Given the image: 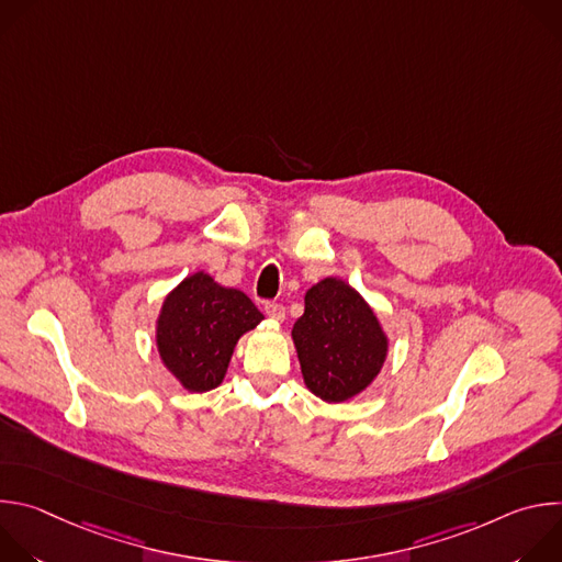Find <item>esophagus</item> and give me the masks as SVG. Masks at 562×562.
Masks as SVG:
<instances>
[{"mask_svg":"<svg viewBox=\"0 0 562 562\" xmlns=\"http://www.w3.org/2000/svg\"><path fill=\"white\" fill-rule=\"evenodd\" d=\"M265 313L269 317H273L276 323H282V319H284V306L280 302H265Z\"/></svg>","mask_w":562,"mask_h":562,"instance_id":"34e87169","label":"esophagus"}]
</instances>
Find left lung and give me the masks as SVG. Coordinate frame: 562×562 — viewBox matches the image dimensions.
Listing matches in <instances>:
<instances>
[{
  "label": "left lung",
  "mask_w": 562,
  "mask_h": 562,
  "mask_svg": "<svg viewBox=\"0 0 562 562\" xmlns=\"http://www.w3.org/2000/svg\"><path fill=\"white\" fill-rule=\"evenodd\" d=\"M293 342L306 386L327 403H342L371 384L386 338L371 306L347 282L327 278L304 295Z\"/></svg>",
  "instance_id": "8db88e82"
}]
</instances>
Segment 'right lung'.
Masks as SVG:
<instances>
[{
	"label": "right lung",
	"mask_w": 562,
	"mask_h": 562,
	"mask_svg": "<svg viewBox=\"0 0 562 562\" xmlns=\"http://www.w3.org/2000/svg\"><path fill=\"white\" fill-rule=\"evenodd\" d=\"M265 315L237 289L193 273L173 289L157 319V349L167 369L189 391H209L226 373L231 353L245 331Z\"/></svg>",
	"instance_id": "1"
}]
</instances>
